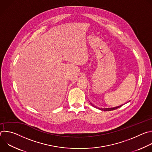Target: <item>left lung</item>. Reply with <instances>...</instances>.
<instances>
[{"label": "left lung", "mask_w": 152, "mask_h": 152, "mask_svg": "<svg viewBox=\"0 0 152 152\" xmlns=\"http://www.w3.org/2000/svg\"><path fill=\"white\" fill-rule=\"evenodd\" d=\"M122 105H123V104H122ZM122 105H120V106H117V107H110V108H99V109H100V110L104 111H112V110H114L117 109V108H118V107H121Z\"/></svg>", "instance_id": "left-lung-1"}]
</instances>
